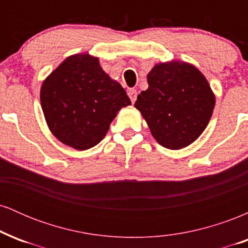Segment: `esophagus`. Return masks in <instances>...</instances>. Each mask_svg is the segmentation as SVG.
<instances>
[{
	"mask_svg": "<svg viewBox=\"0 0 248 248\" xmlns=\"http://www.w3.org/2000/svg\"><path fill=\"white\" fill-rule=\"evenodd\" d=\"M128 96L130 98V101L135 102L136 101V98H138V92H136V90H134V88H130L129 91H128Z\"/></svg>",
	"mask_w": 248,
	"mask_h": 248,
	"instance_id": "obj_1",
	"label": "esophagus"
}]
</instances>
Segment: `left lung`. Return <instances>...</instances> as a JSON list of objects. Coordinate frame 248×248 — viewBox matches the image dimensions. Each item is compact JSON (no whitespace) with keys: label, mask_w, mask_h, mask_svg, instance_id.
<instances>
[{"label":"left lung","mask_w":248,"mask_h":248,"mask_svg":"<svg viewBox=\"0 0 248 248\" xmlns=\"http://www.w3.org/2000/svg\"><path fill=\"white\" fill-rule=\"evenodd\" d=\"M148 90L138 95L141 112L152 135L168 149H182L204 132L216 98L203 73L192 64L160 62L148 73Z\"/></svg>","instance_id":"8db88e82"}]
</instances>
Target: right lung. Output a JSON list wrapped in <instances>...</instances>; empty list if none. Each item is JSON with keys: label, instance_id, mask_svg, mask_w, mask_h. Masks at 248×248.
<instances>
[{"label": "right lung", "instance_id": "right-lung-1", "mask_svg": "<svg viewBox=\"0 0 248 248\" xmlns=\"http://www.w3.org/2000/svg\"><path fill=\"white\" fill-rule=\"evenodd\" d=\"M41 104L51 133L66 146L86 150L106 136L110 122L130 100L96 57L79 53L43 81Z\"/></svg>", "mask_w": 248, "mask_h": 248}]
</instances>
